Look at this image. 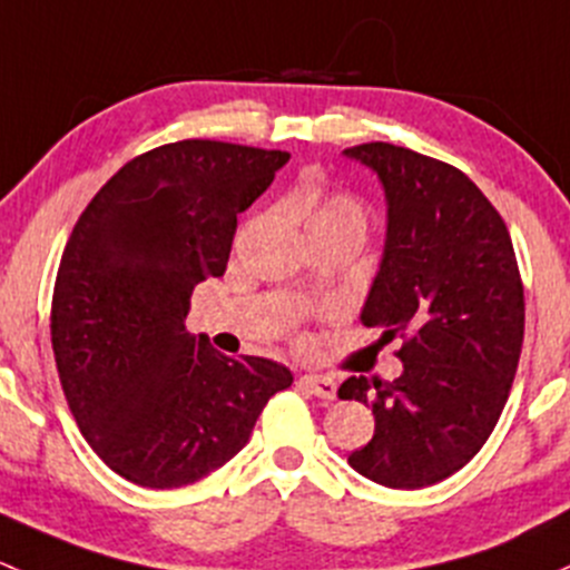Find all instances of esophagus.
<instances>
[{
  "label": "esophagus",
  "mask_w": 570,
  "mask_h": 570,
  "mask_svg": "<svg viewBox=\"0 0 570 570\" xmlns=\"http://www.w3.org/2000/svg\"><path fill=\"white\" fill-rule=\"evenodd\" d=\"M298 384L307 386L313 395H318L321 401H334L337 397V381L328 379V375H302Z\"/></svg>",
  "instance_id": "obj_1"
}]
</instances>
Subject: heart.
Listing matches in <instances>:
<instances>
[{
  "instance_id": "obj_1",
  "label": "heart",
  "mask_w": 570,
  "mask_h": 570,
  "mask_svg": "<svg viewBox=\"0 0 570 570\" xmlns=\"http://www.w3.org/2000/svg\"><path fill=\"white\" fill-rule=\"evenodd\" d=\"M287 214L298 219L307 230V236L328 230L354 233V236L365 238L367 227H371V214H367L365 203L360 197L348 195V191H332L324 186L304 184L287 197L285 203Z\"/></svg>"
}]
</instances>
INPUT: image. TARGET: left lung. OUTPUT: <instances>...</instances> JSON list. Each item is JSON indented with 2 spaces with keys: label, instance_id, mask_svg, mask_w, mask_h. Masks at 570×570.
I'll list each match as a JSON object with an SVG mask.
<instances>
[{
  "label": "left lung",
  "instance_id": "1",
  "mask_svg": "<svg viewBox=\"0 0 570 570\" xmlns=\"http://www.w3.org/2000/svg\"><path fill=\"white\" fill-rule=\"evenodd\" d=\"M345 154L386 191V249L362 324L401 340L403 362L395 381L340 386L375 416L348 463L386 489H422L466 466L494 431L524 343V285L500 210L461 169L390 142Z\"/></svg>",
  "mask_w": 570,
  "mask_h": 570
}]
</instances>
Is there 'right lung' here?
<instances>
[{
	"instance_id": "1",
	"label": "right lung",
	"mask_w": 570,
	"mask_h": 570,
	"mask_svg": "<svg viewBox=\"0 0 570 570\" xmlns=\"http://www.w3.org/2000/svg\"><path fill=\"white\" fill-rule=\"evenodd\" d=\"M291 158L180 139L122 164L73 225L51 296V348L81 436L111 472L180 489L249 442L293 384L263 356L186 332L195 285L222 277L244 214Z\"/></svg>"
}]
</instances>
